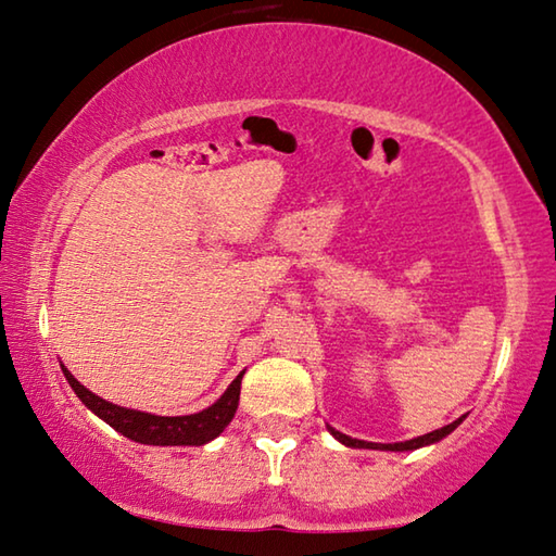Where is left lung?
<instances>
[{
	"label": "left lung",
	"instance_id": "1",
	"mask_svg": "<svg viewBox=\"0 0 556 556\" xmlns=\"http://www.w3.org/2000/svg\"><path fill=\"white\" fill-rule=\"evenodd\" d=\"M463 418L466 416H460L458 421H453V424H448V426H443V429H439V431H431V433H426V435H418V439H412V441H404V443H369V441H357V439H350V435H344V433H340V431H334V429H330V426H327V429H330V433L334 435V439L338 441H342L344 445H350V448H381V451H416V448H421V445H429V443H435V441H441V439H445V435H448L453 429H456V426L463 421Z\"/></svg>",
	"mask_w": 556,
	"mask_h": 556
}]
</instances>
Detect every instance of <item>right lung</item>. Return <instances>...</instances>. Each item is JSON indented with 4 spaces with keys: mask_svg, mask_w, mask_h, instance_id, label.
I'll return each instance as SVG.
<instances>
[{
    "mask_svg": "<svg viewBox=\"0 0 556 556\" xmlns=\"http://www.w3.org/2000/svg\"><path fill=\"white\" fill-rule=\"evenodd\" d=\"M61 369L63 377L68 379L71 389L76 391L80 402H84L90 412L98 414L108 426H113L117 433H123L125 439L148 445H204L216 439V435L231 424L236 408H239L243 377L241 371V375L231 381V387L224 391V396L218 399L216 404L204 408V412L189 416H154L105 402V399L96 396L93 391H88L84 384H78L76 377H73L63 364Z\"/></svg>",
    "mask_w": 556,
    "mask_h": 556,
    "instance_id": "1",
    "label": "right lung"
}]
</instances>
